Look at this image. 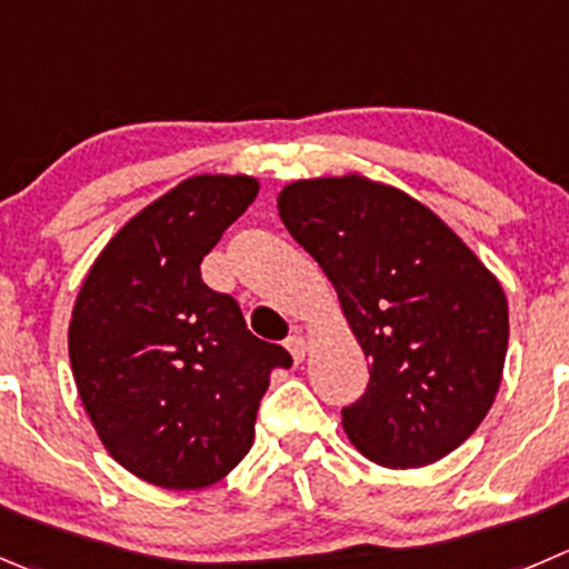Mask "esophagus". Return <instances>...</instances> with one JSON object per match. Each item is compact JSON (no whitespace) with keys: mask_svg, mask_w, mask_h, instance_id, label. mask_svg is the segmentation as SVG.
Instances as JSON below:
<instances>
[{"mask_svg":"<svg viewBox=\"0 0 569 569\" xmlns=\"http://www.w3.org/2000/svg\"><path fill=\"white\" fill-rule=\"evenodd\" d=\"M286 347H289L291 358H295L297 363H300L302 358H306V352H308V341H306V336L300 333V330H297V333H291L289 339H286Z\"/></svg>","mask_w":569,"mask_h":569,"instance_id":"34e87169","label":"esophagus"}]
</instances>
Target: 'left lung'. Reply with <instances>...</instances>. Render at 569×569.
<instances>
[{
    "mask_svg": "<svg viewBox=\"0 0 569 569\" xmlns=\"http://www.w3.org/2000/svg\"><path fill=\"white\" fill-rule=\"evenodd\" d=\"M280 219L339 291L372 378L341 408L383 467L453 453L487 417L509 347V306L470 247L422 202L363 178L300 180Z\"/></svg>",
    "mask_w": 569,
    "mask_h": 569,
    "instance_id": "8db88e82",
    "label": "left lung"
}]
</instances>
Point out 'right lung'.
<instances>
[{"mask_svg": "<svg viewBox=\"0 0 569 569\" xmlns=\"http://www.w3.org/2000/svg\"><path fill=\"white\" fill-rule=\"evenodd\" d=\"M244 174H200L132 217L88 272L69 325L80 400L108 453L163 489H200L252 448L280 345L247 330L200 263L256 200Z\"/></svg>", "mask_w": 569, "mask_h": 569, "instance_id": "obj_1", "label": "right lung"}]
</instances>
